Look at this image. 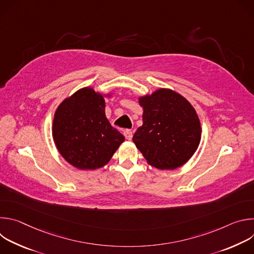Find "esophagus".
Segmentation results:
<instances>
[{"instance_id": "1", "label": "esophagus", "mask_w": 254, "mask_h": 254, "mask_svg": "<svg viewBox=\"0 0 254 254\" xmlns=\"http://www.w3.org/2000/svg\"><path fill=\"white\" fill-rule=\"evenodd\" d=\"M124 135H125V137H126L127 139L130 140L131 137H132V131L129 130V129H125V130H124Z\"/></svg>"}]
</instances>
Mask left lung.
I'll use <instances>...</instances> for the list:
<instances>
[{"instance_id": "obj_1", "label": "left lung", "mask_w": 254, "mask_h": 254, "mask_svg": "<svg viewBox=\"0 0 254 254\" xmlns=\"http://www.w3.org/2000/svg\"><path fill=\"white\" fill-rule=\"evenodd\" d=\"M142 126L132 136L148 163L161 170L184 165L196 152L200 138L199 118L190 102L170 89H159L139 98Z\"/></svg>"}]
</instances>
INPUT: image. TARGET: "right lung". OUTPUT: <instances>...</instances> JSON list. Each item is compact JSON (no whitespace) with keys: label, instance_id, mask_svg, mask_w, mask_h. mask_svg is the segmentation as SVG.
Segmentation results:
<instances>
[{"label":"right lung","instance_id":"1","mask_svg":"<svg viewBox=\"0 0 254 254\" xmlns=\"http://www.w3.org/2000/svg\"><path fill=\"white\" fill-rule=\"evenodd\" d=\"M103 96L85 87L57 108L53 138L61 156L81 170H94L108 163L125 136L108 122Z\"/></svg>","mask_w":254,"mask_h":254}]
</instances>
